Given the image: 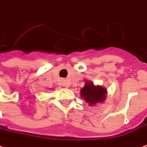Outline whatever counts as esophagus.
Returning a JSON list of instances; mask_svg holds the SVG:
<instances>
[{
    "mask_svg": "<svg viewBox=\"0 0 147 147\" xmlns=\"http://www.w3.org/2000/svg\"><path fill=\"white\" fill-rule=\"evenodd\" d=\"M63 85H64V86H65V87H67V88L68 87V85L67 84L66 82H64V83H63Z\"/></svg>",
    "mask_w": 147,
    "mask_h": 147,
    "instance_id": "obj_1",
    "label": "esophagus"
}]
</instances>
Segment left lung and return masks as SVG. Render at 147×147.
Wrapping results in <instances>:
<instances>
[{
  "instance_id": "left-lung-1",
  "label": "left lung",
  "mask_w": 147,
  "mask_h": 147,
  "mask_svg": "<svg viewBox=\"0 0 147 147\" xmlns=\"http://www.w3.org/2000/svg\"><path fill=\"white\" fill-rule=\"evenodd\" d=\"M107 89L100 86H95L92 82L86 81L84 87L81 89L80 96L89 104V106H95L99 103H103L107 98Z\"/></svg>"
}]
</instances>
